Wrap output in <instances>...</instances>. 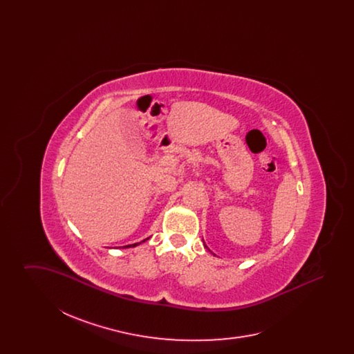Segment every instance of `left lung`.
I'll list each match as a JSON object with an SVG mask.
<instances>
[{
  "mask_svg": "<svg viewBox=\"0 0 354 354\" xmlns=\"http://www.w3.org/2000/svg\"><path fill=\"white\" fill-rule=\"evenodd\" d=\"M204 245H205V244H204ZM205 248H207V245H205Z\"/></svg>",
  "mask_w": 354,
  "mask_h": 354,
  "instance_id": "left-lung-1",
  "label": "left lung"
}]
</instances>
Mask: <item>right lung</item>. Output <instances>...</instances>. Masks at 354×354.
<instances>
[{
	"mask_svg": "<svg viewBox=\"0 0 354 354\" xmlns=\"http://www.w3.org/2000/svg\"><path fill=\"white\" fill-rule=\"evenodd\" d=\"M147 240V239H146ZM145 241V240H143ZM138 244H140V243H135V244H131V245H126V247H135V245H138Z\"/></svg>",
	"mask_w": 354,
	"mask_h": 354,
	"instance_id": "right-lung-1",
	"label": "right lung"
}]
</instances>
